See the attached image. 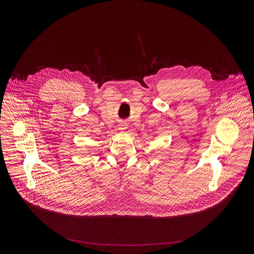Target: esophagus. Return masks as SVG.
Returning <instances> with one entry per match:
<instances>
[{"label":"esophagus","instance_id":"34e87169","mask_svg":"<svg viewBox=\"0 0 254 254\" xmlns=\"http://www.w3.org/2000/svg\"><path fill=\"white\" fill-rule=\"evenodd\" d=\"M127 125L126 123H124V122L120 123V125H119V129L120 130H125V129H127Z\"/></svg>","mask_w":254,"mask_h":254}]
</instances>
